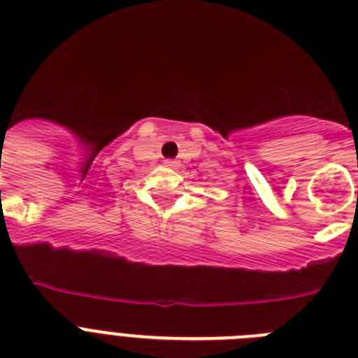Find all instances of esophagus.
Masks as SVG:
<instances>
[{
	"label": "esophagus",
	"instance_id": "obj_1",
	"mask_svg": "<svg viewBox=\"0 0 358 358\" xmlns=\"http://www.w3.org/2000/svg\"><path fill=\"white\" fill-rule=\"evenodd\" d=\"M164 164L167 165V167H173V169H176V167L180 165V162H176V159H165Z\"/></svg>",
	"mask_w": 358,
	"mask_h": 358
}]
</instances>
